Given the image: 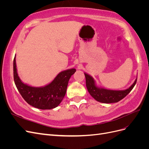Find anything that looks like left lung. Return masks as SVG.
<instances>
[{
    "label": "left lung",
    "instance_id": "1",
    "mask_svg": "<svg viewBox=\"0 0 149 149\" xmlns=\"http://www.w3.org/2000/svg\"><path fill=\"white\" fill-rule=\"evenodd\" d=\"M86 77V84L89 93L97 101L102 103H114L123 100L131 91L136 85L137 78L130 86L124 90H111L98 86L95 80L91 75L84 73Z\"/></svg>",
    "mask_w": 149,
    "mask_h": 149
}]
</instances>
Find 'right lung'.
<instances>
[{
  "label": "right lung",
  "instance_id": "add662e5",
  "mask_svg": "<svg viewBox=\"0 0 149 149\" xmlns=\"http://www.w3.org/2000/svg\"><path fill=\"white\" fill-rule=\"evenodd\" d=\"M16 55L13 60V78L18 91L24 100L34 107L40 109H52L56 107L62 101L71 76L75 68L61 71L51 83L43 86H31L22 81L17 73Z\"/></svg>",
  "mask_w": 149,
  "mask_h": 149
}]
</instances>
